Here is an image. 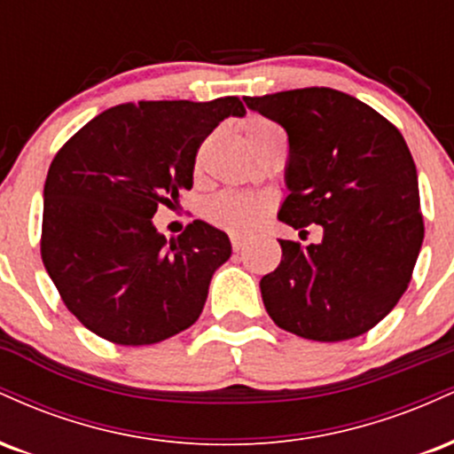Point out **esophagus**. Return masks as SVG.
Masks as SVG:
<instances>
[{"mask_svg":"<svg viewBox=\"0 0 454 454\" xmlns=\"http://www.w3.org/2000/svg\"><path fill=\"white\" fill-rule=\"evenodd\" d=\"M231 243H232L234 252H239V249H243V245L247 243V237H243V234L232 232V234H231Z\"/></svg>","mask_w":454,"mask_h":454,"instance_id":"esophagus-1","label":"esophagus"}]
</instances>
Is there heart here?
Listing matches in <instances>:
<instances>
[{
    "label": "heart",
    "mask_w": 454,
    "mask_h": 454,
    "mask_svg": "<svg viewBox=\"0 0 454 454\" xmlns=\"http://www.w3.org/2000/svg\"><path fill=\"white\" fill-rule=\"evenodd\" d=\"M281 132L273 121L262 117H254L245 123V138L249 145L258 143V140L267 138L269 134ZM273 209V198L247 194V192H220L207 202L205 215L207 220L215 223V226L226 228L232 232H247L256 228L264 215Z\"/></svg>",
    "instance_id": "1"
}]
</instances>
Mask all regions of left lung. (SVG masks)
Returning <instances> with one entry per match:
<instances>
[{"instance_id":"1","label":"left lung","mask_w":454,"mask_h":454,"mask_svg":"<svg viewBox=\"0 0 454 454\" xmlns=\"http://www.w3.org/2000/svg\"><path fill=\"white\" fill-rule=\"evenodd\" d=\"M288 134L279 220L317 223L322 243L279 241L281 262L260 279L284 331L343 341L373 328L408 290L425 237L419 176L403 137L372 106L328 87L245 98Z\"/></svg>"}]
</instances>
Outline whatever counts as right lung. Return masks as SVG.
<instances>
[{
    "label": "right lung",
    "mask_w": 454,
    "mask_h": 454,
    "mask_svg": "<svg viewBox=\"0 0 454 454\" xmlns=\"http://www.w3.org/2000/svg\"><path fill=\"white\" fill-rule=\"evenodd\" d=\"M231 114H245L237 96L119 104L51 161L40 254L67 309L102 340L149 346L200 316L232 254L228 234L194 220L166 241L151 217L192 190L202 140Z\"/></svg>",
    "instance_id": "add662e5"
}]
</instances>
